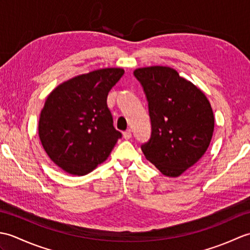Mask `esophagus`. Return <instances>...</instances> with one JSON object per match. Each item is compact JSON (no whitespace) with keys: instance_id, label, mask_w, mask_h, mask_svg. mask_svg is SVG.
<instances>
[{"instance_id":"obj_1","label":"esophagus","mask_w":250,"mask_h":250,"mask_svg":"<svg viewBox=\"0 0 250 250\" xmlns=\"http://www.w3.org/2000/svg\"><path fill=\"white\" fill-rule=\"evenodd\" d=\"M132 136V131L131 130H126L124 132V139L125 140H130Z\"/></svg>"}]
</instances>
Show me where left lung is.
Segmentation results:
<instances>
[{"mask_svg": "<svg viewBox=\"0 0 250 250\" xmlns=\"http://www.w3.org/2000/svg\"><path fill=\"white\" fill-rule=\"evenodd\" d=\"M133 74L144 90L151 124L142 151L163 175L178 177L208 148L213 109L205 94L171 67H143Z\"/></svg>", "mask_w": 250, "mask_h": 250, "instance_id": "obj_1", "label": "left lung"}]
</instances>
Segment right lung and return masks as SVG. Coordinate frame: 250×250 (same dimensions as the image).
I'll list each match as a JSON object with an SVG mask.
<instances>
[{"instance_id":"right-lung-1","label":"right lung","mask_w":250,"mask_h":250,"mask_svg":"<svg viewBox=\"0 0 250 250\" xmlns=\"http://www.w3.org/2000/svg\"><path fill=\"white\" fill-rule=\"evenodd\" d=\"M124 74L122 68L93 71L61 83L48 95L39 134L47 155L63 171L90 173L121 139L106 100Z\"/></svg>"}]
</instances>
